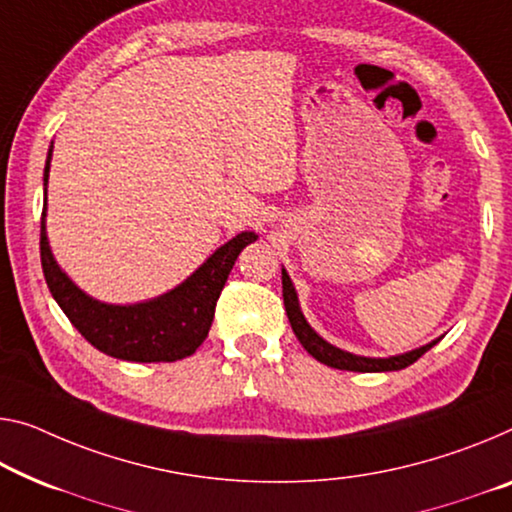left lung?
Masks as SVG:
<instances>
[{
  "instance_id": "8db88e82",
  "label": "left lung",
  "mask_w": 512,
  "mask_h": 512,
  "mask_svg": "<svg viewBox=\"0 0 512 512\" xmlns=\"http://www.w3.org/2000/svg\"><path fill=\"white\" fill-rule=\"evenodd\" d=\"M281 283H283V306H286L290 327L297 336V341L304 345V350L309 352L311 357H316L320 364H327L332 368H338V371H355V373H382V371H400V368H407L414 364L416 359L435 345L437 341H432L423 348H416L412 352H405V355H396V357H387V359H373V357H357L350 355L341 348H334L332 343H327L325 338H320L316 332H313L309 322L302 316L300 311V302H297V293L293 288V281H290L288 272L281 270Z\"/></svg>"
}]
</instances>
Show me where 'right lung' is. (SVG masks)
<instances>
[{
  "instance_id": "add662e5",
  "label": "right lung",
  "mask_w": 512,
  "mask_h": 512,
  "mask_svg": "<svg viewBox=\"0 0 512 512\" xmlns=\"http://www.w3.org/2000/svg\"><path fill=\"white\" fill-rule=\"evenodd\" d=\"M52 148L47 153L43 185L50 176ZM47 196V194H45ZM47 208V203H45ZM41 217V265L47 288L73 327L93 348L123 361H178L196 352L210 332L215 306L240 251L258 235L242 231L219 247L192 277L155 300L139 304H105L93 300L68 279L54 261Z\"/></svg>"
}]
</instances>
